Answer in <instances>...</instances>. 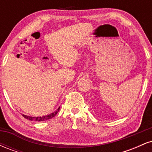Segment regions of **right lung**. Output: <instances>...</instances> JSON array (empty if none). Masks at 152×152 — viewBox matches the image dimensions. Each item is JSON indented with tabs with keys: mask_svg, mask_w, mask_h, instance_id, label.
Instances as JSON below:
<instances>
[{
	"mask_svg": "<svg viewBox=\"0 0 152 152\" xmlns=\"http://www.w3.org/2000/svg\"><path fill=\"white\" fill-rule=\"evenodd\" d=\"M59 109H60V107L58 108L55 112L52 113L49 115H47V116H39V117H36V116H26V115H23V116L24 118H26V119H28L30 121H46V120H48L50 119V118H53L57 114V113L58 112Z\"/></svg>",
	"mask_w": 152,
	"mask_h": 152,
	"instance_id": "right-lung-1",
	"label": "right lung"
}]
</instances>
